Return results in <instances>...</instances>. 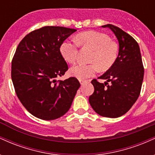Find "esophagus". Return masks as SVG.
<instances>
[{"mask_svg":"<svg viewBox=\"0 0 155 155\" xmlns=\"http://www.w3.org/2000/svg\"><path fill=\"white\" fill-rule=\"evenodd\" d=\"M79 82H80V84H81V85H82L85 82H86V81H85V80H83V79H79Z\"/></svg>","mask_w":155,"mask_h":155,"instance_id":"34e87169","label":"esophagus"}]
</instances>
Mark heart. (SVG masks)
I'll list each match as a JSON object with an SVG mask.
<instances>
[{"label": "heart", "instance_id": "obj_1", "mask_svg": "<svg viewBox=\"0 0 155 155\" xmlns=\"http://www.w3.org/2000/svg\"><path fill=\"white\" fill-rule=\"evenodd\" d=\"M76 44L93 50L89 62L90 63H78L71 68V74L79 79H84L93 76L98 70L106 71L112 66L117 59V44L111 41L108 35L97 31H86L76 37ZM75 43L65 41L60 48L63 58L69 63H74L77 60L78 48Z\"/></svg>", "mask_w": 155, "mask_h": 155}]
</instances>
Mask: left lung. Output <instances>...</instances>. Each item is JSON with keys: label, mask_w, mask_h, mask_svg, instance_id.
<instances>
[{"label": "left lung", "mask_w": 155, "mask_h": 155, "mask_svg": "<svg viewBox=\"0 0 155 155\" xmlns=\"http://www.w3.org/2000/svg\"><path fill=\"white\" fill-rule=\"evenodd\" d=\"M119 41L118 57L112 66L100 79H93L94 92L89 102L96 113L102 117L117 118L127 113L140 95L143 79V69L140 48L137 41L118 27L108 24ZM110 82L109 85L108 82Z\"/></svg>", "instance_id": "8db88e82"}]
</instances>
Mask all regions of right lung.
Masks as SVG:
<instances>
[{"label":"right lung","instance_id":"add662e5","mask_svg":"<svg viewBox=\"0 0 155 155\" xmlns=\"http://www.w3.org/2000/svg\"><path fill=\"white\" fill-rule=\"evenodd\" d=\"M76 29L45 26L31 32L19 44L12 62L16 94L31 114L44 120L63 116L80 87L75 77L60 81L68 69L61 44Z\"/></svg>","mask_w":155,"mask_h":155}]
</instances>
